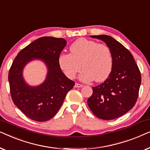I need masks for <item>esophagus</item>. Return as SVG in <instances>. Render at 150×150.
I'll use <instances>...</instances> for the list:
<instances>
[{
    "label": "esophagus",
    "instance_id": "1",
    "mask_svg": "<svg viewBox=\"0 0 150 150\" xmlns=\"http://www.w3.org/2000/svg\"><path fill=\"white\" fill-rule=\"evenodd\" d=\"M83 87V85H81V84H79V83H76L74 85V87H76V88H81Z\"/></svg>",
    "mask_w": 150,
    "mask_h": 150
}]
</instances>
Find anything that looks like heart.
<instances>
[{
  "mask_svg": "<svg viewBox=\"0 0 150 150\" xmlns=\"http://www.w3.org/2000/svg\"><path fill=\"white\" fill-rule=\"evenodd\" d=\"M70 54H60L59 63L65 74L74 79L81 70L79 79L83 82H102L109 76L112 57L109 48L93 40L80 38L69 47Z\"/></svg>",
  "mask_w": 150,
  "mask_h": 150,
  "instance_id": "heart-1",
  "label": "heart"
}]
</instances>
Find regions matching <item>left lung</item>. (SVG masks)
Listing matches in <instances>:
<instances>
[{
  "label": "left lung",
  "mask_w": 150,
  "mask_h": 150,
  "mask_svg": "<svg viewBox=\"0 0 150 150\" xmlns=\"http://www.w3.org/2000/svg\"><path fill=\"white\" fill-rule=\"evenodd\" d=\"M105 42L112 57V67L104 83L93 87L88 106L98 118L110 120L124 115L136 103L141 83L134 57L123 45L106 35H90Z\"/></svg>",
  "instance_id": "1"
}]
</instances>
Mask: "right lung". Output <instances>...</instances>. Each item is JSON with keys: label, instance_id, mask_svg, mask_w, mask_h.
Wrapping results in <instances>:
<instances>
[{"label": "right lung", "instance_id": "add662e5", "mask_svg": "<svg viewBox=\"0 0 150 150\" xmlns=\"http://www.w3.org/2000/svg\"><path fill=\"white\" fill-rule=\"evenodd\" d=\"M66 45L63 38L42 37L22 49L12 63L8 76L11 98L14 104L33 120L45 122L53 117L67 92L74 86V82L66 77L59 63V57ZM35 59L45 63L47 74L42 84L30 86L23 79V70Z\"/></svg>", "mask_w": 150, "mask_h": 150}]
</instances>
